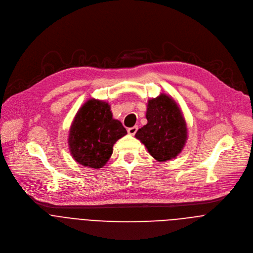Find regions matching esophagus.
<instances>
[{
  "label": "esophagus",
  "mask_w": 253,
  "mask_h": 253,
  "mask_svg": "<svg viewBox=\"0 0 253 253\" xmlns=\"http://www.w3.org/2000/svg\"><path fill=\"white\" fill-rule=\"evenodd\" d=\"M137 130H138V127L137 126H133V127H131V128H128V133L130 134V135H135V133L137 132Z\"/></svg>",
  "instance_id": "obj_1"
}]
</instances>
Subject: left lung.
Masks as SVG:
<instances>
[{"instance_id": "8db88e82", "label": "left lung", "mask_w": 253, "mask_h": 253, "mask_svg": "<svg viewBox=\"0 0 253 253\" xmlns=\"http://www.w3.org/2000/svg\"><path fill=\"white\" fill-rule=\"evenodd\" d=\"M146 118L147 124L137 131L135 137L157 161L175 158L187 139L186 123L176 102L165 94L149 100Z\"/></svg>"}]
</instances>
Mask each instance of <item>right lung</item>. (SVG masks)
Segmentation results:
<instances>
[{"label":"right lung","instance_id":"1","mask_svg":"<svg viewBox=\"0 0 253 253\" xmlns=\"http://www.w3.org/2000/svg\"><path fill=\"white\" fill-rule=\"evenodd\" d=\"M126 134L122 123L112 118L108 103L88 100L70 128L71 154L81 165L101 168L111 157L116 141Z\"/></svg>","mask_w":253,"mask_h":253}]
</instances>
